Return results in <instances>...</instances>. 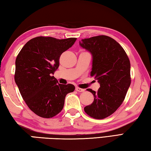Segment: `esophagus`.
<instances>
[{
    "instance_id": "obj_1",
    "label": "esophagus",
    "mask_w": 151,
    "mask_h": 151,
    "mask_svg": "<svg viewBox=\"0 0 151 151\" xmlns=\"http://www.w3.org/2000/svg\"><path fill=\"white\" fill-rule=\"evenodd\" d=\"M75 90L77 91V92H84L85 91V89H83V88H79V87H76V88H75Z\"/></svg>"
}]
</instances>
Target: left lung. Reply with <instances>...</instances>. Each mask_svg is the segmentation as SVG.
I'll return each instance as SVG.
<instances>
[{"label":"left lung","instance_id":"left-lung-1","mask_svg":"<svg viewBox=\"0 0 151 151\" xmlns=\"http://www.w3.org/2000/svg\"><path fill=\"white\" fill-rule=\"evenodd\" d=\"M82 48L92 55L91 76L100 84L93 94L94 101L84 108L94 119H103L111 115L121 105L131 85V64L122 47L115 40L101 35L79 41Z\"/></svg>","mask_w":151,"mask_h":151}]
</instances>
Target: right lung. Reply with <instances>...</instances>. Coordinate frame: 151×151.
Masks as SVG:
<instances>
[{
	"mask_svg": "<svg viewBox=\"0 0 151 151\" xmlns=\"http://www.w3.org/2000/svg\"><path fill=\"white\" fill-rule=\"evenodd\" d=\"M76 38L57 39L38 37L26 44L15 61L14 80L20 93L31 111L42 118H52L62 111L73 85H61L54 76L62 53L70 48Z\"/></svg>",
	"mask_w": 151,
	"mask_h": 151,
	"instance_id": "obj_1",
	"label": "right lung"
}]
</instances>
